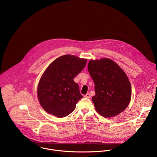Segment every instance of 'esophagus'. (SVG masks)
Listing matches in <instances>:
<instances>
[{"mask_svg": "<svg viewBox=\"0 0 157 157\" xmlns=\"http://www.w3.org/2000/svg\"><path fill=\"white\" fill-rule=\"evenodd\" d=\"M85 97L86 98H90V94L89 93H87L85 95Z\"/></svg>", "mask_w": 157, "mask_h": 157, "instance_id": "esophagus-1", "label": "esophagus"}]
</instances>
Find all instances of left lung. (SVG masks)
<instances>
[{
    "instance_id": "obj_1",
    "label": "left lung",
    "mask_w": 157,
    "mask_h": 157,
    "mask_svg": "<svg viewBox=\"0 0 157 157\" xmlns=\"http://www.w3.org/2000/svg\"><path fill=\"white\" fill-rule=\"evenodd\" d=\"M89 73L94 83L92 101L101 116H116L126 109L131 97V86L125 72L109 58L90 60Z\"/></svg>"
}]
</instances>
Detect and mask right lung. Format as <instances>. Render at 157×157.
Segmentation results:
<instances>
[{
  "label": "right lung",
  "instance_id": "1",
  "mask_svg": "<svg viewBox=\"0 0 157 157\" xmlns=\"http://www.w3.org/2000/svg\"><path fill=\"white\" fill-rule=\"evenodd\" d=\"M86 61V59L66 55L48 66L37 88L38 99L47 112L62 118L74 110L83 96L74 78L83 69Z\"/></svg>",
  "mask_w": 157,
  "mask_h": 157
}]
</instances>
